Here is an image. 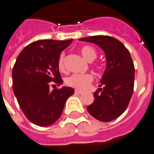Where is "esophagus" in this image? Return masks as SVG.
I'll return each instance as SVG.
<instances>
[{"label": "esophagus", "instance_id": "obj_1", "mask_svg": "<svg viewBox=\"0 0 154 154\" xmlns=\"http://www.w3.org/2000/svg\"><path fill=\"white\" fill-rule=\"evenodd\" d=\"M75 92L76 94H79V95H80V94L83 93V91H80V90H75Z\"/></svg>", "mask_w": 154, "mask_h": 154}]
</instances>
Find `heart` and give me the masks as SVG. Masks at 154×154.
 <instances>
[{
	"label": "heart",
	"mask_w": 154,
	"mask_h": 154,
	"mask_svg": "<svg viewBox=\"0 0 154 154\" xmlns=\"http://www.w3.org/2000/svg\"><path fill=\"white\" fill-rule=\"evenodd\" d=\"M81 55L88 62H92L96 58L97 53L92 47L86 46H83L79 50ZM58 68L60 71H65V56L62 54L59 56L58 61ZM93 81V76L91 74L85 75H72L66 79V84L69 87L79 89V90H85Z\"/></svg>",
	"instance_id": "1"
}]
</instances>
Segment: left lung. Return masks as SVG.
Instances as JSON below:
<instances>
[{
  "label": "left lung",
  "instance_id": "8db88e82",
  "mask_svg": "<svg viewBox=\"0 0 154 154\" xmlns=\"http://www.w3.org/2000/svg\"><path fill=\"white\" fill-rule=\"evenodd\" d=\"M79 41L92 42L103 51L106 69L98 91L94 92L93 103L88 112L96 120L108 122L115 120L128 107L134 88L135 68L130 53L124 44L110 36H91Z\"/></svg>",
  "mask_w": 154,
  "mask_h": 154
}]
</instances>
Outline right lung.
I'll return each mask as SVG.
<instances>
[{
	"mask_svg": "<svg viewBox=\"0 0 154 154\" xmlns=\"http://www.w3.org/2000/svg\"><path fill=\"white\" fill-rule=\"evenodd\" d=\"M72 42L39 40L21 51L14 64L13 90L20 108L30 122L42 127L54 124L63 112L72 88L63 87L50 91V82L63 83L58 61L60 54Z\"/></svg>",
	"mask_w": 154,
	"mask_h": 154,
	"instance_id": "1",
	"label": "right lung"
}]
</instances>
